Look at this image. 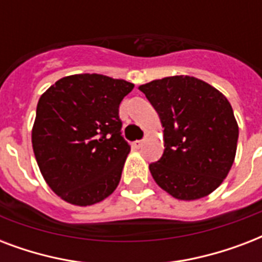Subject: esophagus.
<instances>
[{
	"instance_id": "esophagus-1",
	"label": "esophagus",
	"mask_w": 262,
	"mask_h": 262,
	"mask_svg": "<svg viewBox=\"0 0 262 262\" xmlns=\"http://www.w3.org/2000/svg\"><path fill=\"white\" fill-rule=\"evenodd\" d=\"M132 147L135 148V149H140V148L143 147V140H137L135 143H132Z\"/></svg>"
}]
</instances>
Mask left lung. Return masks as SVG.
I'll return each instance as SVG.
<instances>
[{
	"mask_svg": "<svg viewBox=\"0 0 262 262\" xmlns=\"http://www.w3.org/2000/svg\"><path fill=\"white\" fill-rule=\"evenodd\" d=\"M164 127V152L149 171L164 191L193 201L211 194L231 170L238 143L234 111L220 91L191 76L140 85Z\"/></svg>",
	"mask_w": 262,
	"mask_h": 262,
	"instance_id": "obj_1",
	"label": "left lung"
}]
</instances>
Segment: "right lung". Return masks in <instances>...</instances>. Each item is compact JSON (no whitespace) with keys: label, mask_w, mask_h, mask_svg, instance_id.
<instances>
[{"label":"right lung","mask_w":262,"mask_h":262,"mask_svg":"<svg viewBox=\"0 0 262 262\" xmlns=\"http://www.w3.org/2000/svg\"><path fill=\"white\" fill-rule=\"evenodd\" d=\"M135 87L98 73L67 76L43 92L32 126L39 170L63 201L87 207L117 189L130 147L119 103Z\"/></svg>","instance_id":"1"}]
</instances>
